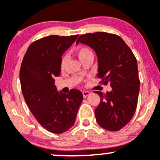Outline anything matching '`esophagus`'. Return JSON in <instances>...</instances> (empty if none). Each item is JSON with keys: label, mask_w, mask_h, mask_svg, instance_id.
Returning a JSON list of instances; mask_svg holds the SVG:
<instances>
[{"label": "esophagus", "mask_w": 160, "mask_h": 160, "mask_svg": "<svg viewBox=\"0 0 160 160\" xmlns=\"http://www.w3.org/2000/svg\"><path fill=\"white\" fill-rule=\"evenodd\" d=\"M82 95H83L84 98H86V96H88L89 95H90V92L89 91H83L82 92Z\"/></svg>", "instance_id": "1"}]
</instances>
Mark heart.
I'll use <instances>...</instances> for the list:
<instances>
[{
  "instance_id": "obj_1",
  "label": "heart",
  "mask_w": 160,
  "mask_h": 160,
  "mask_svg": "<svg viewBox=\"0 0 160 160\" xmlns=\"http://www.w3.org/2000/svg\"><path fill=\"white\" fill-rule=\"evenodd\" d=\"M77 54H78V58H80V61H82L83 58H86V57L93 56V53L92 52L91 49L86 47H81L80 48H78V50H77ZM66 62H67V56H64L61 62L62 68H64V66L66 64Z\"/></svg>"
}]
</instances>
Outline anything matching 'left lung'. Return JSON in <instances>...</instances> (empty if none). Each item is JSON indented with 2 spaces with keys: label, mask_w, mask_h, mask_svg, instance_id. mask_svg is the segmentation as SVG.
Listing matches in <instances>:
<instances>
[{
  "label": "left lung",
  "mask_w": 160,
  "mask_h": 160,
  "mask_svg": "<svg viewBox=\"0 0 160 160\" xmlns=\"http://www.w3.org/2000/svg\"><path fill=\"white\" fill-rule=\"evenodd\" d=\"M79 43L94 49L98 78L112 88L106 93L95 92L101 98L95 110L97 122L108 131H119L132 120L137 108L140 80L136 58L124 40L113 34L88 33L79 37Z\"/></svg>",
  "instance_id": "8db88e82"
}]
</instances>
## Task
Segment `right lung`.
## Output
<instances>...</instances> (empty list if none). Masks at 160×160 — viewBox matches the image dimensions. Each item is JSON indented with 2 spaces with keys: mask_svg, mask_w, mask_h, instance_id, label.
Listing matches in <instances>:
<instances>
[{
  "mask_svg": "<svg viewBox=\"0 0 160 160\" xmlns=\"http://www.w3.org/2000/svg\"><path fill=\"white\" fill-rule=\"evenodd\" d=\"M78 34L50 35L29 46L20 68L22 92L28 107L38 122L55 134H62L74 126L82 94L71 89L57 91L56 77L61 72L62 56L74 43Z\"/></svg>",
  "mask_w": 160,
  "mask_h": 160,
  "instance_id": "add662e5",
  "label": "right lung"
}]
</instances>
